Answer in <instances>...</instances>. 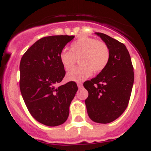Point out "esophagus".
I'll return each instance as SVG.
<instances>
[{
  "label": "esophagus",
  "instance_id": "obj_1",
  "mask_svg": "<svg viewBox=\"0 0 151 151\" xmlns=\"http://www.w3.org/2000/svg\"><path fill=\"white\" fill-rule=\"evenodd\" d=\"M77 86H78V87H79V88H81V86H82V83L78 82L77 83Z\"/></svg>",
  "mask_w": 151,
  "mask_h": 151
}]
</instances>
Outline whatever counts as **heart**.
<instances>
[{"mask_svg":"<svg viewBox=\"0 0 151 151\" xmlns=\"http://www.w3.org/2000/svg\"><path fill=\"white\" fill-rule=\"evenodd\" d=\"M60 63L66 71L74 68L77 59L80 65L67 74L68 81L80 82L94 72L106 68L110 59V50L104 42L81 36L71 44L70 51L62 50L59 55Z\"/></svg>","mask_w":151,"mask_h":151,"instance_id":"b5f03b06","label":"heart"}]
</instances>
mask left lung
I'll list each match as a JSON object with an SVG mask.
<instances>
[{
	"label": "left lung",
	"instance_id": "8db88e82",
	"mask_svg": "<svg viewBox=\"0 0 151 151\" xmlns=\"http://www.w3.org/2000/svg\"><path fill=\"white\" fill-rule=\"evenodd\" d=\"M110 50L106 68L96 77L84 83L89 92L85 100L88 115L93 121L108 124L118 119L129 104L134 72L125 45L101 32H95Z\"/></svg>",
	"mask_w": 151,
	"mask_h": 151
}]
</instances>
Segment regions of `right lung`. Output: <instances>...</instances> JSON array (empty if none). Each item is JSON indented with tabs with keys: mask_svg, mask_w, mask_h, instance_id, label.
<instances>
[{
	"mask_svg": "<svg viewBox=\"0 0 151 151\" xmlns=\"http://www.w3.org/2000/svg\"><path fill=\"white\" fill-rule=\"evenodd\" d=\"M73 35H53L35 42L20 63V89L32 116L48 126L64 124L77 91L74 81L58 86L65 75L59 55Z\"/></svg>",
	"mask_w": 151,
	"mask_h": 151,
	"instance_id": "right-lung-1",
	"label": "right lung"
}]
</instances>
